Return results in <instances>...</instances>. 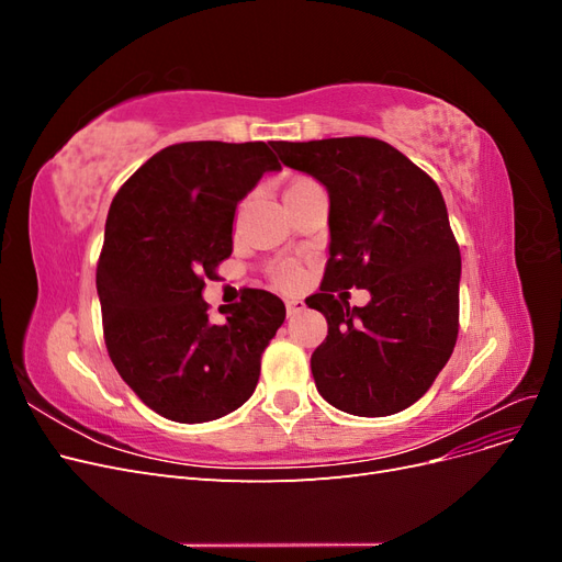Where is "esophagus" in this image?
<instances>
[{"instance_id": "34e87169", "label": "esophagus", "mask_w": 562, "mask_h": 562, "mask_svg": "<svg viewBox=\"0 0 562 562\" xmlns=\"http://www.w3.org/2000/svg\"><path fill=\"white\" fill-rule=\"evenodd\" d=\"M302 310H304V302H300V300H288V302H285L288 316H295V314H300Z\"/></svg>"}]
</instances>
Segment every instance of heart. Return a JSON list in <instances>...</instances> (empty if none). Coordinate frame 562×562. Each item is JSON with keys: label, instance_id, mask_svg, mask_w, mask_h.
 <instances>
[{"label": "heart", "instance_id": "heart-1", "mask_svg": "<svg viewBox=\"0 0 562 562\" xmlns=\"http://www.w3.org/2000/svg\"><path fill=\"white\" fill-rule=\"evenodd\" d=\"M314 187H318L316 180H312L307 176H297V178H293L291 182H288L285 192H283V201L291 203L297 196L314 190ZM271 279H274V283L279 288H283V291H295V288L302 283V269L297 265H293V262H283V265H277L274 271H271Z\"/></svg>", "mask_w": 562, "mask_h": 562}]
</instances>
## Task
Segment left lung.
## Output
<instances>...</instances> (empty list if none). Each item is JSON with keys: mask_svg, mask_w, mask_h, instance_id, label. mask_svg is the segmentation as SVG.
Returning a JSON list of instances; mask_svg holds the SVG:
<instances>
[{"mask_svg": "<svg viewBox=\"0 0 562 562\" xmlns=\"http://www.w3.org/2000/svg\"><path fill=\"white\" fill-rule=\"evenodd\" d=\"M279 159L326 184L330 258L307 304L328 321L312 353L318 394L337 411L386 417L419 401L459 333L462 255L438 184L396 147L351 135L271 143ZM371 302L349 308V286Z\"/></svg>", "mask_w": 562, "mask_h": 562, "instance_id": "1", "label": "left lung"}]
</instances>
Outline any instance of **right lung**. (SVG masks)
Wrapping results in <instances>:
<instances>
[{
	"label": "right lung",
	"mask_w": 562,
	"mask_h": 562,
	"mask_svg": "<svg viewBox=\"0 0 562 562\" xmlns=\"http://www.w3.org/2000/svg\"><path fill=\"white\" fill-rule=\"evenodd\" d=\"M279 168L265 143H178L112 199L95 271L105 345L135 396L166 419H217L258 384L283 302L248 288L211 323L201 291L232 255L236 203Z\"/></svg>",
	"instance_id": "obj_1"
}]
</instances>
